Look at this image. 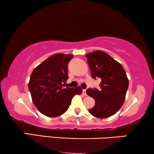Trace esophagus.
<instances>
[{
  "label": "esophagus",
  "mask_w": 154,
  "mask_h": 154,
  "mask_svg": "<svg viewBox=\"0 0 154 154\" xmlns=\"http://www.w3.org/2000/svg\"><path fill=\"white\" fill-rule=\"evenodd\" d=\"M83 94L84 96H87V93H86V90H83Z\"/></svg>",
  "instance_id": "esophagus-1"
}]
</instances>
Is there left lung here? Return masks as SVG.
I'll return each instance as SVG.
<instances>
[{"label":"left lung","instance_id":"8db88e82","mask_svg":"<svg viewBox=\"0 0 154 154\" xmlns=\"http://www.w3.org/2000/svg\"><path fill=\"white\" fill-rule=\"evenodd\" d=\"M91 76L102 80L100 89L86 90L95 105L89 109L93 116L106 119L114 115L123 104L128 88V79L122 65L106 52L97 50L85 54Z\"/></svg>","mask_w":154,"mask_h":154}]
</instances>
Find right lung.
<instances>
[{"mask_svg": "<svg viewBox=\"0 0 154 154\" xmlns=\"http://www.w3.org/2000/svg\"><path fill=\"white\" fill-rule=\"evenodd\" d=\"M73 55L55 54L35 67L31 73L29 90L35 107L43 115L58 117L67 111L75 94L83 92L80 86L64 88L68 64Z\"/></svg>", "mask_w": 154, "mask_h": 154, "instance_id": "1", "label": "right lung"}]
</instances>
